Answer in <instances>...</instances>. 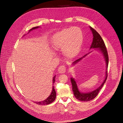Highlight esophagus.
Returning a JSON list of instances; mask_svg holds the SVG:
<instances>
[{"instance_id": "1", "label": "esophagus", "mask_w": 123, "mask_h": 123, "mask_svg": "<svg viewBox=\"0 0 123 123\" xmlns=\"http://www.w3.org/2000/svg\"><path fill=\"white\" fill-rule=\"evenodd\" d=\"M67 68L65 66H60L59 68H58V71H59V73H65L66 71Z\"/></svg>"}]
</instances>
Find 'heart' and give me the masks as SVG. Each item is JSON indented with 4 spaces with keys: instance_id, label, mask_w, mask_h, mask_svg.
Listing matches in <instances>:
<instances>
[{
    "instance_id": "b5f03b06",
    "label": "heart",
    "mask_w": 123,
    "mask_h": 123,
    "mask_svg": "<svg viewBox=\"0 0 123 123\" xmlns=\"http://www.w3.org/2000/svg\"><path fill=\"white\" fill-rule=\"evenodd\" d=\"M83 40L82 30L77 27L64 29L53 37V47L63 50V53L68 58L75 56L81 48Z\"/></svg>"
}]
</instances>
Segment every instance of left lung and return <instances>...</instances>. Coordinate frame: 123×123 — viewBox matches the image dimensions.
<instances>
[{
	"label": "left lung",
	"instance_id": "8db88e82",
	"mask_svg": "<svg viewBox=\"0 0 123 123\" xmlns=\"http://www.w3.org/2000/svg\"><path fill=\"white\" fill-rule=\"evenodd\" d=\"M90 29H91L93 35V42H92V43L91 44V46L90 48H98L101 52V53H102V54L104 56L105 60L106 61L107 71L106 72L105 79L104 82L102 83L101 85L98 88L94 90V91H93L91 92H89L88 93H81L79 91L78 87H77V84H76L75 80L72 78H71V83L72 85V90H73V94H74L75 97L77 99H78V100H80L81 101H91V100H93V99H94L97 96L99 92L100 91V90L103 87V85H104L105 83L106 82V81L107 80V77H108L107 69H108V63H109V57H108V52H107L106 47L105 46V43H104V41H103V39L102 38L100 35L96 31V30H95L94 28H93L91 27H90ZM86 55L84 56L82 58H80V59L76 60L73 63L76 64V63L79 62L83 58L85 57L86 56Z\"/></svg>",
	"mask_w": 123,
	"mask_h": 123
}]
</instances>
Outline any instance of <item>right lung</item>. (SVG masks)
I'll use <instances>...</instances> for the list:
<instances>
[{
	"instance_id": "right-lung-1",
	"label": "right lung",
	"mask_w": 123,
	"mask_h": 123,
	"mask_svg": "<svg viewBox=\"0 0 123 123\" xmlns=\"http://www.w3.org/2000/svg\"><path fill=\"white\" fill-rule=\"evenodd\" d=\"M38 28V26L33 27V28H32V29H31L29 31L32 30L33 29H36V28ZM55 77H56V76H55L53 78V85H54V83H55ZM56 96V91L55 90L54 86H53V89H52V93H51L50 95L48 97L46 100H45L43 101H41V102H34L36 103V104H38V105H48V104H51V103H52L55 100Z\"/></svg>"
}]
</instances>
